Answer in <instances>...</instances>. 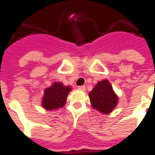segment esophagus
Segmentation results:
<instances>
[{"instance_id": "obj_1", "label": "esophagus", "mask_w": 155, "mask_h": 155, "mask_svg": "<svg viewBox=\"0 0 155 155\" xmlns=\"http://www.w3.org/2000/svg\"><path fill=\"white\" fill-rule=\"evenodd\" d=\"M85 85H81V86H78V89L81 90V91H85Z\"/></svg>"}]
</instances>
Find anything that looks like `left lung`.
<instances>
[{"mask_svg":"<svg viewBox=\"0 0 155 155\" xmlns=\"http://www.w3.org/2000/svg\"><path fill=\"white\" fill-rule=\"evenodd\" d=\"M92 107L102 113H110L118 103V97L114 93L108 80L98 82L89 93Z\"/></svg>","mask_w":155,"mask_h":155,"instance_id":"8db88e82","label":"left lung"}]
</instances>
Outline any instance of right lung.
I'll return each instance as SVG.
<instances>
[{
	"label": "right lung",
	"instance_id": "obj_1",
	"mask_svg": "<svg viewBox=\"0 0 155 155\" xmlns=\"http://www.w3.org/2000/svg\"><path fill=\"white\" fill-rule=\"evenodd\" d=\"M71 90L69 86H64L62 83L55 82L53 85L44 91L43 106L47 110H54L63 107Z\"/></svg>",
	"mask_w": 155,
	"mask_h": 155
}]
</instances>
